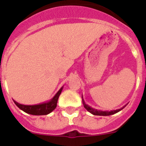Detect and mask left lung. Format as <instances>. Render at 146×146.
I'll list each match as a JSON object with an SVG mask.
<instances>
[{"label":"left lung","mask_w":146,"mask_h":146,"mask_svg":"<svg viewBox=\"0 0 146 146\" xmlns=\"http://www.w3.org/2000/svg\"><path fill=\"white\" fill-rule=\"evenodd\" d=\"M82 104H83V105H84V108L87 110L89 113H91V114L94 115H103V116L111 115H113L115 114V113H118V112L121 111V110L123 109V108L126 107V105H125L124 107H123V108H121V109L115 110H111V111H102V110H96V109H94V108H91V107L88 106V104H86V103H85V101L83 100L82 96Z\"/></svg>","instance_id":"obj_1"}]
</instances>
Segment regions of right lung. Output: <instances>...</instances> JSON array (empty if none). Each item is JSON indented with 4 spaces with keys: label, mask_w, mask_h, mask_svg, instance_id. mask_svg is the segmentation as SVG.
<instances>
[{
    "label": "right lung",
    "mask_w": 146,
    "mask_h": 146,
    "mask_svg": "<svg viewBox=\"0 0 146 146\" xmlns=\"http://www.w3.org/2000/svg\"><path fill=\"white\" fill-rule=\"evenodd\" d=\"M62 89H63V87L58 91L57 94H55L51 100L47 102L42 103V104H36V105H25V104H21L17 102L15 100H14V102L20 110L28 114L34 115H47L53 111L55 108L57 107L58 99L60 94H61Z\"/></svg>",
    "instance_id": "1"
}]
</instances>
